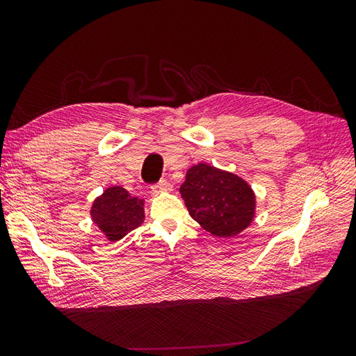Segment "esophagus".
<instances>
[{
    "label": "esophagus",
    "instance_id": "1",
    "mask_svg": "<svg viewBox=\"0 0 356 356\" xmlns=\"http://www.w3.org/2000/svg\"><path fill=\"white\" fill-rule=\"evenodd\" d=\"M168 190H170V186L168 184L165 179L163 181H159L157 184L152 186V191L154 193V195H159V193H163V191H168Z\"/></svg>",
    "mask_w": 356,
    "mask_h": 356
}]
</instances>
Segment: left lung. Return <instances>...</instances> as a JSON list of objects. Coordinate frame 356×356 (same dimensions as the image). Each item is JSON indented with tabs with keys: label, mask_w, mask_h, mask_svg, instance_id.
<instances>
[{
	"label": "left lung",
	"mask_w": 356,
	"mask_h": 356,
	"mask_svg": "<svg viewBox=\"0 0 356 356\" xmlns=\"http://www.w3.org/2000/svg\"><path fill=\"white\" fill-rule=\"evenodd\" d=\"M191 218L218 238H233L255 217V195L245 179L207 163L187 170L179 187Z\"/></svg>",
	"instance_id": "8db88e82"
}]
</instances>
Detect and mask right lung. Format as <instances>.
<instances>
[{"mask_svg": "<svg viewBox=\"0 0 356 356\" xmlns=\"http://www.w3.org/2000/svg\"><path fill=\"white\" fill-rule=\"evenodd\" d=\"M90 217L110 242H117L144 222V200L129 195L120 186L106 188L96 197Z\"/></svg>", "mask_w": 356, "mask_h": 356, "instance_id": "add662e5", "label": "right lung"}]
</instances>
